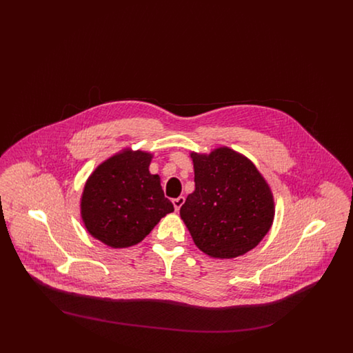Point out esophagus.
I'll use <instances>...</instances> for the list:
<instances>
[{"label": "esophagus", "mask_w": 353, "mask_h": 353, "mask_svg": "<svg viewBox=\"0 0 353 353\" xmlns=\"http://www.w3.org/2000/svg\"><path fill=\"white\" fill-rule=\"evenodd\" d=\"M173 206H174V209L176 210H180V208L183 206V203L185 202V199L183 197V196H180V197H177V199H174L173 200Z\"/></svg>", "instance_id": "esophagus-1"}]
</instances>
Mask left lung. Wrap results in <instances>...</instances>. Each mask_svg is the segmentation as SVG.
I'll list each match as a JSON object with an SVG mask.
<instances>
[{"mask_svg": "<svg viewBox=\"0 0 353 353\" xmlns=\"http://www.w3.org/2000/svg\"><path fill=\"white\" fill-rule=\"evenodd\" d=\"M190 157L196 189L180 216L196 246L219 259L250 252L272 225L269 184L248 157L228 147Z\"/></svg>", "mask_w": 353, "mask_h": 353, "instance_id": "left-lung-1", "label": "left lung"}]
</instances>
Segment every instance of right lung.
I'll use <instances>...</instances> for the list:
<instances>
[{
  "label": "right lung",
  "instance_id": "add662e5",
  "mask_svg": "<svg viewBox=\"0 0 353 353\" xmlns=\"http://www.w3.org/2000/svg\"><path fill=\"white\" fill-rule=\"evenodd\" d=\"M152 154L119 152L88 177L81 200L87 232L110 248L141 242L159 221L174 210L159 174L150 173Z\"/></svg>",
  "mask_w": 353,
  "mask_h": 353
}]
</instances>
